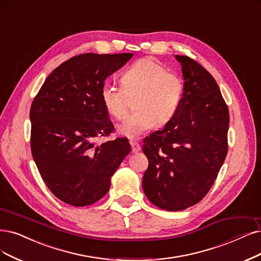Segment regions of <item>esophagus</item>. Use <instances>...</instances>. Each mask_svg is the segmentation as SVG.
<instances>
[{"instance_id":"esophagus-1","label":"esophagus","mask_w":261,"mask_h":261,"mask_svg":"<svg viewBox=\"0 0 261 261\" xmlns=\"http://www.w3.org/2000/svg\"><path fill=\"white\" fill-rule=\"evenodd\" d=\"M129 143H130V145H131V147H132V152H138V151L141 150L140 144H139L137 141L131 140Z\"/></svg>"}]
</instances>
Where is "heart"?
Returning a JSON list of instances; mask_svg holds the SVG:
<instances>
[{"mask_svg":"<svg viewBox=\"0 0 261 261\" xmlns=\"http://www.w3.org/2000/svg\"><path fill=\"white\" fill-rule=\"evenodd\" d=\"M121 87L104 84L101 101L104 109L115 119H122L133 102V114L118 127L122 136L137 139L153 125H165L174 117L182 96L180 77L169 72L162 63L151 58H143L132 63L120 75Z\"/></svg>","mask_w":261,"mask_h":261,"instance_id":"1","label":"heart"}]
</instances>
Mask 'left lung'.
I'll use <instances>...</instances> for the list:
<instances>
[{"instance_id":"1","label":"left lung","mask_w":261,"mask_h":261,"mask_svg":"<svg viewBox=\"0 0 261 261\" xmlns=\"http://www.w3.org/2000/svg\"><path fill=\"white\" fill-rule=\"evenodd\" d=\"M176 59L185 80L178 110L142 146L148 159L143 190L166 211L185 210L203 199L228 152L229 111L216 81L191 58Z\"/></svg>"}]
</instances>
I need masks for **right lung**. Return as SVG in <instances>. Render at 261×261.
<instances>
[{
  "label": "right lung",
  "instance_id": "1",
  "mask_svg": "<svg viewBox=\"0 0 261 261\" xmlns=\"http://www.w3.org/2000/svg\"><path fill=\"white\" fill-rule=\"evenodd\" d=\"M132 54L77 55L56 67L31 105L30 145L38 172L58 199L87 206L103 198L130 152L127 138L98 144L115 128L101 101L104 81Z\"/></svg>",
  "mask_w": 261,
  "mask_h": 261
}]
</instances>
